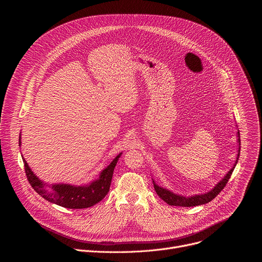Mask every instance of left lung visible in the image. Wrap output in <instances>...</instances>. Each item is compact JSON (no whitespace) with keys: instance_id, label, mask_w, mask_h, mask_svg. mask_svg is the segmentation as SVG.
<instances>
[{"instance_id":"left-lung-1","label":"left lung","mask_w":262,"mask_h":262,"mask_svg":"<svg viewBox=\"0 0 262 262\" xmlns=\"http://www.w3.org/2000/svg\"><path fill=\"white\" fill-rule=\"evenodd\" d=\"M239 137V133L237 134ZM238 142L241 145V139L238 138ZM241 149V148H239ZM238 156H239V150H238V155H237V160L236 163L238 161ZM236 166V164L234 165ZM234 170V167L228 172V174L224 177L215 186L214 189L211 190L210 192H208L207 194H203V195H197L191 198H185V197H181V196H177L173 193H171L170 191L160 188L159 185H157L154 181V185H155V190L157 192V194L160 196L161 199H163L165 202H167L169 205H174V206H183V207H191V206H197V205H201V204H205L210 202L212 199H214L220 193L221 191L225 188L228 180L231 177V174Z\"/></svg>"}]
</instances>
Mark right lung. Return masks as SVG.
<instances>
[{
	"mask_svg": "<svg viewBox=\"0 0 262 262\" xmlns=\"http://www.w3.org/2000/svg\"><path fill=\"white\" fill-rule=\"evenodd\" d=\"M19 145H20V137H19ZM120 155L117 156L116 159L101 172L99 179H97L96 181H93L90 185L73 186V185H67V184H55L52 186L53 191L51 193L46 190L42 181L34 175V173L29 168L27 162L25 160L23 161L25 165V172L27 175V179L36 193H38L42 198L57 205H60L66 208L79 209V208H88L98 203L100 200H102L105 197V195L110 191L112 177H113V172L120 158Z\"/></svg>",
	"mask_w": 262,
	"mask_h": 262,
	"instance_id": "obj_1",
	"label": "right lung"
}]
</instances>
